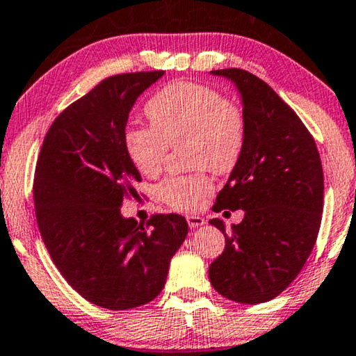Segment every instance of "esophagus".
<instances>
[{"mask_svg":"<svg viewBox=\"0 0 356 356\" xmlns=\"http://www.w3.org/2000/svg\"><path fill=\"white\" fill-rule=\"evenodd\" d=\"M187 222H188V226H191V227H198V226L205 225V220H203V218L198 216V215H188Z\"/></svg>","mask_w":356,"mask_h":356,"instance_id":"esophagus-1","label":"esophagus"}]
</instances>
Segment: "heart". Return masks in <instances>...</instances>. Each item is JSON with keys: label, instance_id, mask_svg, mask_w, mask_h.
<instances>
[{"label": "heart", "instance_id": "heart-1", "mask_svg": "<svg viewBox=\"0 0 356 356\" xmlns=\"http://www.w3.org/2000/svg\"><path fill=\"white\" fill-rule=\"evenodd\" d=\"M151 127L130 125L125 149L141 174L153 177L161 170L170 146L187 143L192 174H175L158 186V195L175 210L192 211L213 192L211 169L229 174L243 154L245 118L238 104L207 84L175 81L146 104Z\"/></svg>", "mask_w": 356, "mask_h": 356}]
</instances>
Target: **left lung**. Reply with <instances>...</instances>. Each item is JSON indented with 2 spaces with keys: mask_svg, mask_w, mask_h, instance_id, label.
<instances>
[{
  "mask_svg": "<svg viewBox=\"0 0 356 356\" xmlns=\"http://www.w3.org/2000/svg\"><path fill=\"white\" fill-rule=\"evenodd\" d=\"M243 97V154L218 193L213 211L244 210V220L226 231L221 255L208 277L227 300L259 305L273 300L305 267L324 207V172L316 141L296 112L257 76L239 68L215 70Z\"/></svg>",
  "mask_w": 356,
  "mask_h": 356,
  "instance_id": "8db88e82",
  "label": "left lung"
}]
</instances>
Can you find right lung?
<instances>
[{
    "instance_id": "add662e5",
    "label": "right lung",
    "mask_w": 356,
    "mask_h": 356,
    "mask_svg": "<svg viewBox=\"0 0 356 356\" xmlns=\"http://www.w3.org/2000/svg\"><path fill=\"white\" fill-rule=\"evenodd\" d=\"M163 74L108 76L55 118L37 158L34 207L45 248L71 288L106 309L153 301L188 231L177 213H156L145 225L120 213L141 182L125 149L129 113Z\"/></svg>"
}]
</instances>
